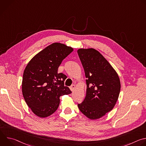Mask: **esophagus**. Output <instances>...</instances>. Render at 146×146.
<instances>
[{
  "label": "esophagus",
  "mask_w": 146,
  "mask_h": 146,
  "mask_svg": "<svg viewBox=\"0 0 146 146\" xmlns=\"http://www.w3.org/2000/svg\"><path fill=\"white\" fill-rule=\"evenodd\" d=\"M75 88H76V86H75L74 84H73V85H72V86L70 87V90L72 91L75 89Z\"/></svg>",
  "instance_id": "obj_1"
}]
</instances>
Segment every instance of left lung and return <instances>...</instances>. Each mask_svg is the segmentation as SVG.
Returning a JSON list of instances; mask_svg holds the SVG:
<instances>
[{"mask_svg":"<svg viewBox=\"0 0 146 146\" xmlns=\"http://www.w3.org/2000/svg\"><path fill=\"white\" fill-rule=\"evenodd\" d=\"M79 58L87 78L86 96L78 108L91 119L111 111L118 100L121 84L119 77L108 60L94 48L79 49Z\"/></svg>","mask_w":146,"mask_h":146,"instance_id":"8db88e82","label":"left lung"}]
</instances>
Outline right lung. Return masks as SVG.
Returning a JSON list of instances; mask_svg holds the SVG:
<instances>
[{
	"label": "right lung",
	"mask_w": 146,
	"mask_h": 146,
	"mask_svg": "<svg viewBox=\"0 0 146 146\" xmlns=\"http://www.w3.org/2000/svg\"><path fill=\"white\" fill-rule=\"evenodd\" d=\"M73 49L54 43L36 55L27 65L22 83L23 96L34 114L47 117L58 109L59 97L72 93L64 86L67 76L58 69Z\"/></svg>",
	"instance_id": "1"
}]
</instances>
